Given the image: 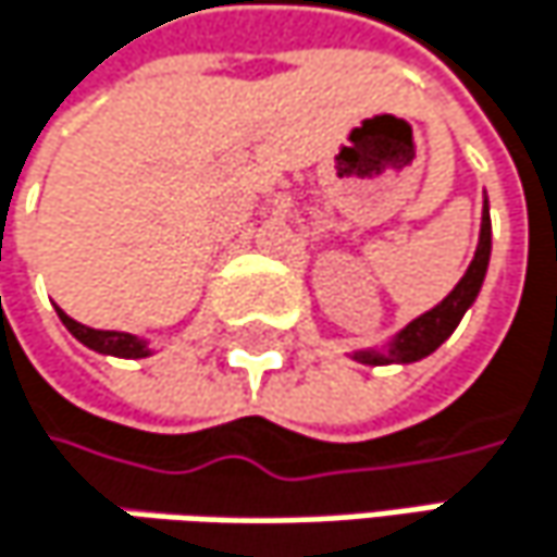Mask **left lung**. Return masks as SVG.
<instances>
[{
    "label": "left lung",
    "instance_id": "obj_1",
    "mask_svg": "<svg viewBox=\"0 0 557 557\" xmlns=\"http://www.w3.org/2000/svg\"><path fill=\"white\" fill-rule=\"evenodd\" d=\"M487 268H491V206H487V196H484L478 248H474V258H471L465 277L455 283V289L438 306H432L429 312H422L409 325H403L384 345L355 348V351H348V358H355L361 364H374V368L377 364H412V361L429 358L458 329L465 312L474 306V299H478V293L484 286V277H487Z\"/></svg>",
    "mask_w": 557,
    "mask_h": 557
}]
</instances>
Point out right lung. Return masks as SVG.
<instances>
[{
    "mask_svg": "<svg viewBox=\"0 0 557 557\" xmlns=\"http://www.w3.org/2000/svg\"><path fill=\"white\" fill-rule=\"evenodd\" d=\"M57 315H60V322L66 325V332H70L76 342H83L86 348H92V351H99V355H112V358H148V355H154V348H151L148 338H138V335H132V332H102V329H89V325L70 319L60 306H57Z\"/></svg>",
    "mask_w": 557,
    "mask_h": 557,
    "instance_id": "right-lung-1",
    "label": "right lung"
}]
</instances>
